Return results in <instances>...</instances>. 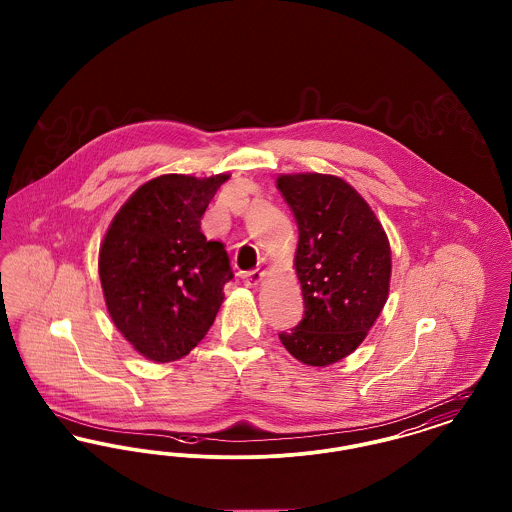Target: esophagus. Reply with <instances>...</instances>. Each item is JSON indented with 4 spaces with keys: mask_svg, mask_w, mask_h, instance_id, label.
Returning a JSON list of instances; mask_svg holds the SVG:
<instances>
[{
    "mask_svg": "<svg viewBox=\"0 0 512 512\" xmlns=\"http://www.w3.org/2000/svg\"><path fill=\"white\" fill-rule=\"evenodd\" d=\"M263 278H265V272L263 270H249V272H245L244 274V282L245 286H249V288H257L261 282H263Z\"/></svg>",
    "mask_w": 512,
    "mask_h": 512,
    "instance_id": "esophagus-1",
    "label": "esophagus"
}]
</instances>
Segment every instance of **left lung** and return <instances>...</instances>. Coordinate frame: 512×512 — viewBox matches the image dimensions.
<instances>
[{
    "label": "left lung",
    "mask_w": 512,
    "mask_h": 512,
    "mask_svg": "<svg viewBox=\"0 0 512 512\" xmlns=\"http://www.w3.org/2000/svg\"><path fill=\"white\" fill-rule=\"evenodd\" d=\"M276 186L297 220L293 267L305 303V317L280 341L303 365H334L365 341L388 301L390 240L340 176L280 174Z\"/></svg>",
    "instance_id": "left-lung-1"
}]
</instances>
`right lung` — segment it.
<instances>
[{
  "instance_id": "obj_1",
  "label": "right lung",
  "mask_w": 512,
  "mask_h": 512,
  "mask_svg": "<svg viewBox=\"0 0 512 512\" xmlns=\"http://www.w3.org/2000/svg\"><path fill=\"white\" fill-rule=\"evenodd\" d=\"M230 174H161L142 184L113 217L99 247L109 317L142 357L172 363L213 326L234 276L201 217Z\"/></svg>"
}]
</instances>
